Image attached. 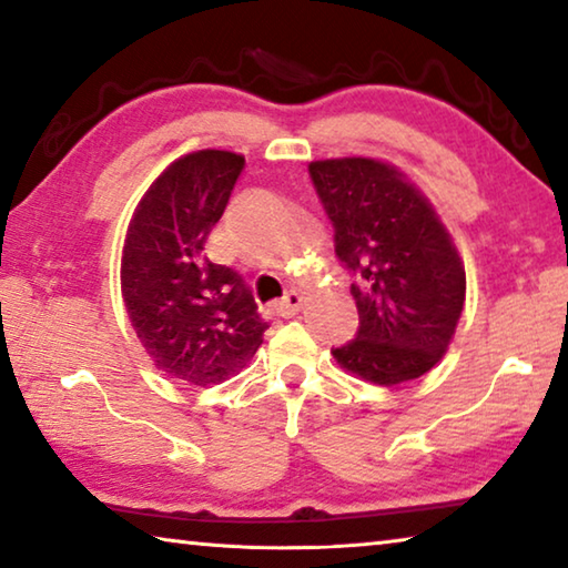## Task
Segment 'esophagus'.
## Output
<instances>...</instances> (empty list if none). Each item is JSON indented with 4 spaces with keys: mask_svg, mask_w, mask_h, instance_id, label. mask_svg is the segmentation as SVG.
Segmentation results:
<instances>
[{
    "mask_svg": "<svg viewBox=\"0 0 568 568\" xmlns=\"http://www.w3.org/2000/svg\"><path fill=\"white\" fill-rule=\"evenodd\" d=\"M301 305H303V295L297 291H287L283 295V301L275 303V313L283 315V318H293V315L301 311Z\"/></svg>",
    "mask_w": 568,
    "mask_h": 568,
    "instance_id": "1",
    "label": "esophagus"
}]
</instances>
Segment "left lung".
Here are the masks:
<instances>
[{
  "label": "left lung",
  "instance_id": "obj_1",
  "mask_svg": "<svg viewBox=\"0 0 568 568\" xmlns=\"http://www.w3.org/2000/svg\"><path fill=\"white\" fill-rule=\"evenodd\" d=\"M335 230V255L355 275V341L333 348L343 371L376 386L420 378L444 358L466 301V271L428 197L373 158L307 165Z\"/></svg>",
  "mask_w": 568,
  "mask_h": 568
}]
</instances>
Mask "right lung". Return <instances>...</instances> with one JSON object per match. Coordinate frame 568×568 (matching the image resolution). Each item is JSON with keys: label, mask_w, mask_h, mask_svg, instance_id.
I'll return each mask as SVG.
<instances>
[{"label": "right lung", "mask_w": 568, "mask_h": 568, "mask_svg": "<svg viewBox=\"0 0 568 568\" xmlns=\"http://www.w3.org/2000/svg\"><path fill=\"white\" fill-rule=\"evenodd\" d=\"M243 168L227 150L175 160L134 207L122 247V301L142 348L165 376L195 386L245 368L267 331L243 277L205 255Z\"/></svg>", "instance_id": "obj_1"}]
</instances>
